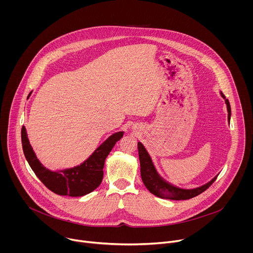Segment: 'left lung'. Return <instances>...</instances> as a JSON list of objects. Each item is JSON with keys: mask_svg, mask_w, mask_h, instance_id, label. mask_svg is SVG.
I'll return each instance as SVG.
<instances>
[{"mask_svg": "<svg viewBox=\"0 0 253 253\" xmlns=\"http://www.w3.org/2000/svg\"><path fill=\"white\" fill-rule=\"evenodd\" d=\"M222 98L225 99V103L227 106V112H228V120L230 121V115H231V108L228 99L225 98L222 92H220ZM138 153H139V160H140V172H141V178L144 185L146 188L155 196L163 198V199H171V200H186L193 198L200 193L204 192L210 185L215 181L217 176H215L211 181L208 183L194 188V189H182L176 187L174 185H171L170 183L166 182L165 180L158 174L156 171L153 162L146 151L145 147L143 146V144L138 142Z\"/></svg>", "mask_w": 253, "mask_h": 253, "instance_id": "8db88e82", "label": "left lung"}]
</instances>
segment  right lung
I'll use <instances>...</instances> for the list:
<instances>
[{
	"mask_svg": "<svg viewBox=\"0 0 253 253\" xmlns=\"http://www.w3.org/2000/svg\"><path fill=\"white\" fill-rule=\"evenodd\" d=\"M123 133L120 131L111 135L82 164L59 171H51L41 164L33 151L24 126L21 137L25 157L43 184L58 195L78 197L94 191L101 184L105 159L116 142L122 138Z\"/></svg>",
	"mask_w": 253,
	"mask_h": 253,
	"instance_id": "obj_1",
	"label": "right lung"
}]
</instances>
